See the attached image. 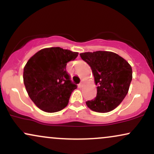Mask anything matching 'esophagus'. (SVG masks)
<instances>
[{"instance_id":"obj_1","label":"esophagus","mask_w":154,"mask_h":154,"mask_svg":"<svg viewBox=\"0 0 154 154\" xmlns=\"http://www.w3.org/2000/svg\"><path fill=\"white\" fill-rule=\"evenodd\" d=\"M79 88H82L83 86H84V83H83V82H80L79 84Z\"/></svg>"}]
</instances>
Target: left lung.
Instances as JSON below:
<instances>
[{
    "label": "left lung",
    "instance_id": "obj_1",
    "mask_svg": "<svg viewBox=\"0 0 154 154\" xmlns=\"http://www.w3.org/2000/svg\"><path fill=\"white\" fill-rule=\"evenodd\" d=\"M83 61L91 66L97 87L94 99L86 105L92 111L106 113L114 110L128 94L132 79V67L128 61L111 51L80 54Z\"/></svg>",
    "mask_w": 154,
    "mask_h": 154
}]
</instances>
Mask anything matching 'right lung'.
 I'll use <instances>...</instances> for the list:
<instances>
[{"label": "right lung", "mask_w": 154, "mask_h": 154, "mask_svg": "<svg viewBox=\"0 0 154 154\" xmlns=\"http://www.w3.org/2000/svg\"><path fill=\"white\" fill-rule=\"evenodd\" d=\"M78 56L59 47L41 49L28 60L23 72L28 95L42 111L57 112L68 105L77 85L66 71L67 63Z\"/></svg>", "instance_id": "obj_1"}]
</instances>
